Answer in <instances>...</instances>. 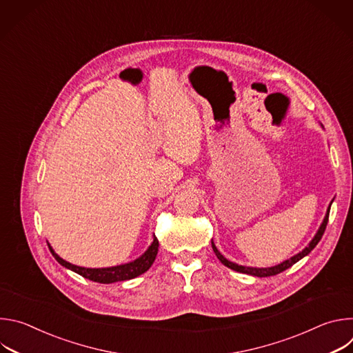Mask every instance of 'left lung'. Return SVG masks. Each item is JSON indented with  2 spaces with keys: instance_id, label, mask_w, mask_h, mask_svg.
<instances>
[{
  "instance_id": "left-lung-1",
  "label": "left lung",
  "mask_w": 353,
  "mask_h": 353,
  "mask_svg": "<svg viewBox=\"0 0 353 353\" xmlns=\"http://www.w3.org/2000/svg\"><path fill=\"white\" fill-rule=\"evenodd\" d=\"M330 208H331V205L328 207L327 214H325V218H324V221H323V223H321L320 229L317 230L316 236H314V237H313V240L309 243V245H307L306 248L301 250L299 254H296V256L290 257L289 260H286V261H283V263H281V264H278V265H275V267H270V268H253V267H244V265H239V264H236V263H232V261L226 260V259L219 253V250L216 248V245H215V244H214V241H212L214 253L216 254L218 260H219L223 265H226L228 268H230V270H233V271H237V272H241V274H247V275H253V276H260V278L276 275V274H279V272H282V271H285V270L290 268V267H292L293 264H296L299 260H301L303 257H306V256L310 253V251H312V250L319 244V241L321 240V237H323V234H324V232H325L327 223H328Z\"/></svg>"
}]
</instances>
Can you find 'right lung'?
<instances>
[{"instance_id":"obj_1","label":"right lung","mask_w":353,"mask_h":353,"mask_svg":"<svg viewBox=\"0 0 353 353\" xmlns=\"http://www.w3.org/2000/svg\"><path fill=\"white\" fill-rule=\"evenodd\" d=\"M48 247H50V251H52V254L54 256V259L63 267H65V268L79 274L81 276L89 279V281H93V282L113 283V282H120V281H128V279L137 278L141 274L146 272L150 268V265L154 264V261L157 259L159 241L155 237L152 244L148 247V250L145 251V253L139 259H137V260H134L131 263L123 264V265H116V267H109V268H85V267L74 265V264L63 260L61 257H59V254L54 253V250L52 248V245L48 244Z\"/></svg>"}]
</instances>
